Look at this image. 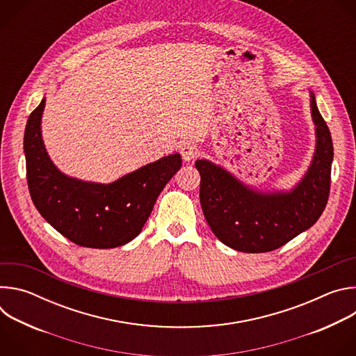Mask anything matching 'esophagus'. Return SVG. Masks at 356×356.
<instances>
[{
    "instance_id": "esophagus-1",
    "label": "esophagus",
    "mask_w": 356,
    "mask_h": 356,
    "mask_svg": "<svg viewBox=\"0 0 356 356\" xmlns=\"http://www.w3.org/2000/svg\"><path fill=\"white\" fill-rule=\"evenodd\" d=\"M180 155L184 162H190L198 155V147L193 142H183L180 145Z\"/></svg>"
}]
</instances>
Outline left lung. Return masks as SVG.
Returning <instances> with one entry per match:
<instances>
[{"mask_svg":"<svg viewBox=\"0 0 356 356\" xmlns=\"http://www.w3.org/2000/svg\"><path fill=\"white\" fill-rule=\"evenodd\" d=\"M317 145L301 181L287 193H259L210 161H197L200 202L214 235L246 253L275 250L313 227L323 214L331 186L334 146L331 132L312 92Z\"/></svg>","mask_w":356,"mask_h":356,"instance_id":"8db88e82","label":"left lung"}]
</instances>
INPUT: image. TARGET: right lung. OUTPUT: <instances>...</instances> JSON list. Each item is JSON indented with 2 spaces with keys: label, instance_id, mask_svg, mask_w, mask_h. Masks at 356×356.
<instances>
[{
  "label": "right lung",
  "instance_id": "right-lung-1",
  "mask_svg": "<svg viewBox=\"0 0 356 356\" xmlns=\"http://www.w3.org/2000/svg\"><path fill=\"white\" fill-rule=\"evenodd\" d=\"M44 98L31 113L25 135L26 180L40 216L63 236L86 248L108 249L132 241L158 195L181 168L179 154L149 163L110 184L63 175L49 159L40 134Z\"/></svg>",
  "mask_w": 356,
  "mask_h": 356
}]
</instances>
